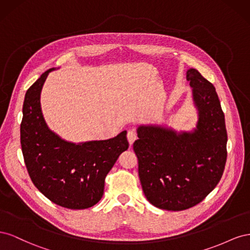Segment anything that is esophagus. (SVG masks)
Listing matches in <instances>:
<instances>
[{"mask_svg":"<svg viewBox=\"0 0 250 250\" xmlns=\"http://www.w3.org/2000/svg\"><path fill=\"white\" fill-rule=\"evenodd\" d=\"M138 139V134H137V132H135L134 130H129L128 131V133H127V140H128V142H129V144H130V146H132V144L134 143V141Z\"/></svg>","mask_w":250,"mask_h":250,"instance_id":"esophagus-1","label":"esophagus"}]
</instances>
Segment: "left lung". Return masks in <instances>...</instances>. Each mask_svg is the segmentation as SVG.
<instances>
[{
    "instance_id": "obj_1",
    "label": "left lung",
    "mask_w": 250,
    "mask_h": 250,
    "mask_svg": "<svg viewBox=\"0 0 250 250\" xmlns=\"http://www.w3.org/2000/svg\"><path fill=\"white\" fill-rule=\"evenodd\" d=\"M197 109L196 127L176 131L157 124L140 125L133 150L143 192L154 207L184 210L201 202L221 179L228 133L215 86L196 69L187 71Z\"/></svg>"
}]
</instances>
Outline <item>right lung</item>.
<instances>
[{
    "mask_svg": "<svg viewBox=\"0 0 250 250\" xmlns=\"http://www.w3.org/2000/svg\"><path fill=\"white\" fill-rule=\"evenodd\" d=\"M42 74L25 95L21 145L34 186L52 202L71 209L95 206L104 193V181L120 154L129 147L124 130L103 141L67 142L52 131L41 107V93L50 72Z\"/></svg>",
    "mask_w": 250,
    "mask_h": 250,
    "instance_id": "1",
    "label": "right lung"
}]
</instances>
